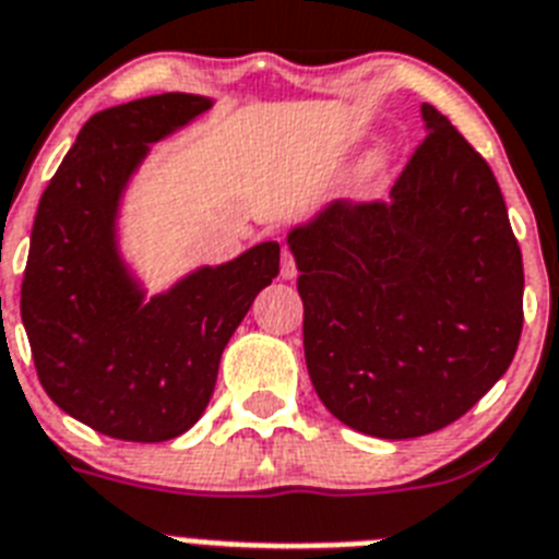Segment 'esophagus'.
I'll list each match as a JSON object with an SVG mask.
<instances>
[{
	"mask_svg": "<svg viewBox=\"0 0 559 559\" xmlns=\"http://www.w3.org/2000/svg\"><path fill=\"white\" fill-rule=\"evenodd\" d=\"M298 275V266H295V258L293 252L284 250V255H281V278H295Z\"/></svg>",
	"mask_w": 559,
	"mask_h": 559,
	"instance_id": "1",
	"label": "esophagus"
}]
</instances>
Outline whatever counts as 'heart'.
I'll return each mask as SVG.
<instances>
[{"label":"heart","mask_w":559,"mask_h":559,"mask_svg":"<svg viewBox=\"0 0 559 559\" xmlns=\"http://www.w3.org/2000/svg\"><path fill=\"white\" fill-rule=\"evenodd\" d=\"M383 162H386V153H383V150H372V153L360 162V178H372L374 173L381 170Z\"/></svg>","instance_id":"b5f03b06"}]
</instances>
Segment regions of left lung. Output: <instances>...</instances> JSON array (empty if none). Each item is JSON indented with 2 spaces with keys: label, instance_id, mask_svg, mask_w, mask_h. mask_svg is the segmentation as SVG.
<instances>
[{
  "label": "left lung",
  "instance_id": "obj_1",
  "mask_svg": "<svg viewBox=\"0 0 559 559\" xmlns=\"http://www.w3.org/2000/svg\"><path fill=\"white\" fill-rule=\"evenodd\" d=\"M386 201H335L287 236L323 406L372 438L454 424L509 369L523 255L486 158L431 105Z\"/></svg>",
  "mask_w": 559,
  "mask_h": 559
}]
</instances>
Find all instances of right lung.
<instances>
[{
  "label": "right lung",
  "mask_w": 559,
  "mask_h": 559,
  "mask_svg": "<svg viewBox=\"0 0 559 559\" xmlns=\"http://www.w3.org/2000/svg\"><path fill=\"white\" fill-rule=\"evenodd\" d=\"M210 105L162 93L91 116L36 210L19 304L36 374L59 409L107 438L185 435L213 397L224 346L278 275V241H264L144 301L121 261L116 215L130 176L150 144Z\"/></svg>",
  "instance_id": "1"
}]
</instances>
